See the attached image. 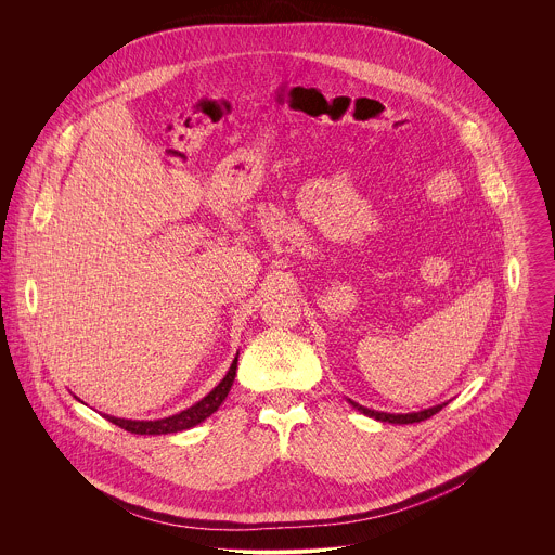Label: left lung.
Here are the masks:
<instances>
[{
	"label": "left lung",
	"mask_w": 555,
	"mask_h": 555,
	"mask_svg": "<svg viewBox=\"0 0 555 555\" xmlns=\"http://www.w3.org/2000/svg\"><path fill=\"white\" fill-rule=\"evenodd\" d=\"M348 402H350L359 413H363V415H367V417H372V420H376V422H387V424H417V422H424V420L437 415V413L448 404V402H443V404H437V406H430V409H424V411H415V413H383V411H374V409L361 406V404H357V402L350 400V398H348Z\"/></svg>",
	"instance_id": "left-lung-1"
}]
</instances>
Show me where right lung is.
Segmentation results:
<instances>
[{"instance_id":"obj_1","label":"right lung","mask_w":555,"mask_h":555,"mask_svg":"<svg viewBox=\"0 0 555 555\" xmlns=\"http://www.w3.org/2000/svg\"><path fill=\"white\" fill-rule=\"evenodd\" d=\"M237 357H240V352L235 354L227 376L203 400H198L196 404H192L190 409H185L181 413H175L164 420H122V417H114V415H105V413H103V417L131 435H172V433L190 430V428L198 426L201 422H205L211 413H216L220 409V404L227 400V396L233 387V380H235Z\"/></svg>"}]
</instances>
